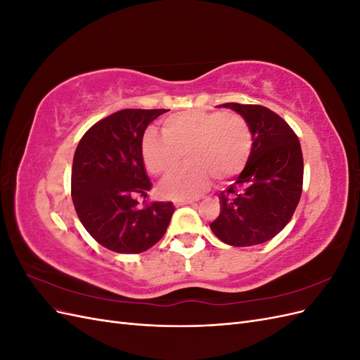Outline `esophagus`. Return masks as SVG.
Instances as JSON below:
<instances>
[{
	"instance_id": "34e87169",
	"label": "esophagus",
	"mask_w": 360,
	"mask_h": 360,
	"mask_svg": "<svg viewBox=\"0 0 360 360\" xmlns=\"http://www.w3.org/2000/svg\"><path fill=\"white\" fill-rule=\"evenodd\" d=\"M195 201L193 200H176L174 201V204L176 205H184V204H193Z\"/></svg>"
}]
</instances>
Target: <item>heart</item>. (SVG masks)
I'll return each mask as SVG.
<instances>
[{"instance_id": "1", "label": "heart", "mask_w": 360, "mask_h": 360, "mask_svg": "<svg viewBox=\"0 0 360 360\" xmlns=\"http://www.w3.org/2000/svg\"><path fill=\"white\" fill-rule=\"evenodd\" d=\"M163 135L153 130L143 138L147 169L165 177L184 153L188 163L163 181L162 192L174 198H192L210 184L212 177L226 181L246 167L252 151V130L236 112L189 110L163 120Z\"/></svg>"}]
</instances>
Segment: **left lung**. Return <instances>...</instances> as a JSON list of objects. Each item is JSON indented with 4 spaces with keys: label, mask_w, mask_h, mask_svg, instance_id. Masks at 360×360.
<instances>
[{
    "label": "left lung",
    "mask_w": 360,
    "mask_h": 360,
    "mask_svg": "<svg viewBox=\"0 0 360 360\" xmlns=\"http://www.w3.org/2000/svg\"><path fill=\"white\" fill-rule=\"evenodd\" d=\"M252 130V151L240 176L221 192V213L210 224L231 246H252L274 238L290 222L302 195L303 156L297 135L269 108L224 103Z\"/></svg>",
    "instance_id": "8db88e82"
}]
</instances>
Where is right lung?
Segmentation results:
<instances>
[{
  "mask_svg": "<svg viewBox=\"0 0 360 360\" xmlns=\"http://www.w3.org/2000/svg\"><path fill=\"white\" fill-rule=\"evenodd\" d=\"M167 110H123L97 122L76 147L72 200L81 224L97 243L118 254H139L165 234L169 201L141 207L151 189L144 160L147 126Z\"/></svg>",
  "mask_w": 360,
  "mask_h": 360,
  "instance_id": "add662e5",
  "label": "right lung"
}]
</instances>
